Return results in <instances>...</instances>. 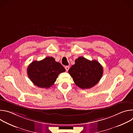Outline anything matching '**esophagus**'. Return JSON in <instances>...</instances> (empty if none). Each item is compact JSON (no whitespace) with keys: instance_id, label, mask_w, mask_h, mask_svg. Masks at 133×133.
<instances>
[{"instance_id":"34e87169","label":"esophagus","mask_w":133,"mask_h":133,"mask_svg":"<svg viewBox=\"0 0 133 133\" xmlns=\"http://www.w3.org/2000/svg\"><path fill=\"white\" fill-rule=\"evenodd\" d=\"M65 69H66V71H68V70H69V66H65Z\"/></svg>"}]
</instances>
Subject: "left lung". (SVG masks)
<instances>
[{"label":"left lung","instance_id":"8db88e82","mask_svg":"<svg viewBox=\"0 0 133 133\" xmlns=\"http://www.w3.org/2000/svg\"><path fill=\"white\" fill-rule=\"evenodd\" d=\"M75 62L68 72L78 87L89 89L99 82L103 74V68L98 62L79 57Z\"/></svg>","mask_w":133,"mask_h":133}]
</instances>
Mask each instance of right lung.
<instances>
[{
	"label": "right lung",
	"mask_w": 133,
	"mask_h": 133,
	"mask_svg": "<svg viewBox=\"0 0 133 133\" xmlns=\"http://www.w3.org/2000/svg\"><path fill=\"white\" fill-rule=\"evenodd\" d=\"M64 67L52 57L40 61H33L27 68L30 80L40 88H48L56 82L58 75L65 71Z\"/></svg>",
	"instance_id": "1"
}]
</instances>
